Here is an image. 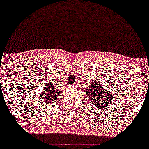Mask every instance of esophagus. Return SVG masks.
I'll list each match as a JSON object with an SVG mask.
<instances>
[{"label": "esophagus", "mask_w": 149, "mask_h": 149, "mask_svg": "<svg viewBox=\"0 0 149 149\" xmlns=\"http://www.w3.org/2000/svg\"><path fill=\"white\" fill-rule=\"evenodd\" d=\"M73 86H74V85H73Z\"/></svg>", "instance_id": "1"}]
</instances>
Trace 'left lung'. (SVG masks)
<instances>
[{
	"instance_id": "obj_1",
	"label": "left lung",
	"mask_w": 149,
	"mask_h": 149,
	"mask_svg": "<svg viewBox=\"0 0 149 149\" xmlns=\"http://www.w3.org/2000/svg\"><path fill=\"white\" fill-rule=\"evenodd\" d=\"M87 97L90 99L91 102L94 105H95L99 109H106L107 106L109 105L112 102L111 100L114 101L112 99L115 98L114 93L110 91V92H107L106 90H104L102 84L99 82L96 83H91V86L87 89ZM110 103H109V101Z\"/></svg>"
}]
</instances>
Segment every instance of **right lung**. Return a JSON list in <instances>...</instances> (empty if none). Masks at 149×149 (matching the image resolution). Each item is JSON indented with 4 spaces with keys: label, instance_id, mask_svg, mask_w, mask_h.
Wrapping results in <instances>:
<instances>
[{
    "label": "right lung",
    "instance_id": "1",
    "mask_svg": "<svg viewBox=\"0 0 149 149\" xmlns=\"http://www.w3.org/2000/svg\"><path fill=\"white\" fill-rule=\"evenodd\" d=\"M44 88L45 89L44 91H43V94L42 95L41 97V101L43 100L44 102L48 101L49 102H51L53 101L55 98L58 97L59 91L55 90V86H54L52 83L46 84L45 86H44Z\"/></svg>",
    "mask_w": 149,
    "mask_h": 149
}]
</instances>
